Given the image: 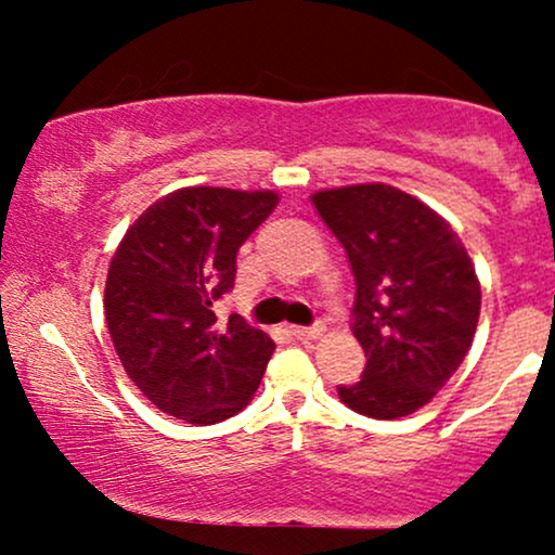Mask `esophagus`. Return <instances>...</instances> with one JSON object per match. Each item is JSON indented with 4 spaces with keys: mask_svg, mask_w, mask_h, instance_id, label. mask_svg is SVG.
Here are the masks:
<instances>
[{
    "mask_svg": "<svg viewBox=\"0 0 555 555\" xmlns=\"http://www.w3.org/2000/svg\"><path fill=\"white\" fill-rule=\"evenodd\" d=\"M323 323H318V326H310V328H302V326H289V334L295 336L299 341H313L318 336H323Z\"/></svg>",
    "mask_w": 555,
    "mask_h": 555,
    "instance_id": "obj_1",
    "label": "esophagus"
}]
</instances>
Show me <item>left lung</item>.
Returning a JSON list of instances; mask_svg holds the SVG:
<instances>
[{
    "instance_id": "8db88e82",
    "label": "left lung",
    "mask_w": 555,
    "mask_h": 555,
    "mask_svg": "<svg viewBox=\"0 0 555 555\" xmlns=\"http://www.w3.org/2000/svg\"><path fill=\"white\" fill-rule=\"evenodd\" d=\"M313 206L352 266V334L367 365L336 386L349 410L375 420L417 412L473 347L480 282L443 216L391 184L321 190Z\"/></svg>"
}]
</instances>
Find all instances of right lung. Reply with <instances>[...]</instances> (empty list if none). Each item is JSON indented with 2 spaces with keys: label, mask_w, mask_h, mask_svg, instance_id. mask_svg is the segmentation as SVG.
Masks as SVG:
<instances>
[{
  "label": "right lung",
  "mask_w": 555,
  "mask_h": 555,
  "mask_svg": "<svg viewBox=\"0 0 555 555\" xmlns=\"http://www.w3.org/2000/svg\"><path fill=\"white\" fill-rule=\"evenodd\" d=\"M271 190L182 188L127 229L106 273L104 313L125 373L162 412L214 425L250 404L273 354L240 315L216 323L242 242L269 219Z\"/></svg>",
  "instance_id": "add662e5"
}]
</instances>
